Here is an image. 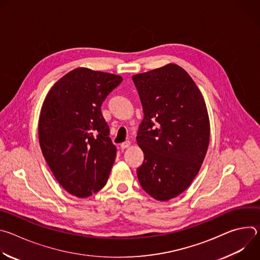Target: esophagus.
<instances>
[{"instance_id":"1","label":"esophagus","mask_w":260,"mask_h":260,"mask_svg":"<svg viewBox=\"0 0 260 260\" xmlns=\"http://www.w3.org/2000/svg\"><path fill=\"white\" fill-rule=\"evenodd\" d=\"M131 145H132V142H131V141H125V142H123V143L120 145V147L122 148V149H125V148L129 147Z\"/></svg>"}]
</instances>
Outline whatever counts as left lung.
<instances>
[{
	"label": "left lung",
	"mask_w": 260,
	"mask_h": 260,
	"mask_svg": "<svg viewBox=\"0 0 260 260\" xmlns=\"http://www.w3.org/2000/svg\"><path fill=\"white\" fill-rule=\"evenodd\" d=\"M144 119L137 143L144 161L142 188L161 202L186 190L198 175L210 141L204 96L189 74L175 63L133 76Z\"/></svg>",
	"instance_id": "obj_1"
}]
</instances>
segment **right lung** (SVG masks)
<instances>
[{
    "instance_id": "add662e5",
    "label": "right lung",
    "mask_w": 260,
    "mask_h": 260,
    "mask_svg": "<svg viewBox=\"0 0 260 260\" xmlns=\"http://www.w3.org/2000/svg\"><path fill=\"white\" fill-rule=\"evenodd\" d=\"M122 77L77 68L48 91L39 117L43 156L60 186L87 198L101 190L116 157L101 107Z\"/></svg>"
}]
</instances>
